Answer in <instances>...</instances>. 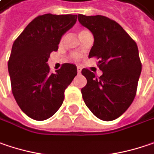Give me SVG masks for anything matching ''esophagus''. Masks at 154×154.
<instances>
[{"label":"esophagus","instance_id":"1","mask_svg":"<svg viewBox=\"0 0 154 154\" xmlns=\"http://www.w3.org/2000/svg\"><path fill=\"white\" fill-rule=\"evenodd\" d=\"M77 73H79V74L81 73V66H77Z\"/></svg>","mask_w":154,"mask_h":154}]
</instances>
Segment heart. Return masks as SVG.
Listing matches in <instances>:
<instances>
[{"instance_id": "b5f03b06", "label": "heart", "mask_w": 154, "mask_h": 154, "mask_svg": "<svg viewBox=\"0 0 154 154\" xmlns=\"http://www.w3.org/2000/svg\"><path fill=\"white\" fill-rule=\"evenodd\" d=\"M88 31H87V30H81V31L79 32V35H83V34L88 33ZM63 39H64V37H62V38L60 39V42H63ZM71 57H72V59H73V60H80V55L77 54H73L71 55Z\"/></svg>"}]
</instances>
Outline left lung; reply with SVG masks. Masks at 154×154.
<instances>
[{"label": "left lung", "instance_id": "obj_1", "mask_svg": "<svg viewBox=\"0 0 154 154\" xmlns=\"http://www.w3.org/2000/svg\"><path fill=\"white\" fill-rule=\"evenodd\" d=\"M78 20L94 35L89 58H97L103 72L97 77L82 69L88 81L81 89L83 100L97 118L113 120L127 111L136 95L142 66L137 44L119 23L106 16L79 14Z\"/></svg>", "mask_w": 154, "mask_h": 154}]
</instances>
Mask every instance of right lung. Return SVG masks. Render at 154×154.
Segmentation results:
<instances>
[{
	"instance_id": "add662e5",
	"label": "right lung",
	"mask_w": 154,
	"mask_h": 154,
	"mask_svg": "<svg viewBox=\"0 0 154 154\" xmlns=\"http://www.w3.org/2000/svg\"><path fill=\"white\" fill-rule=\"evenodd\" d=\"M76 20L77 14L39 15L13 44L8 63L12 93L20 108L35 120H45L58 111L66 88L77 75L73 64L64 63L52 73L47 63Z\"/></svg>"
}]
</instances>
